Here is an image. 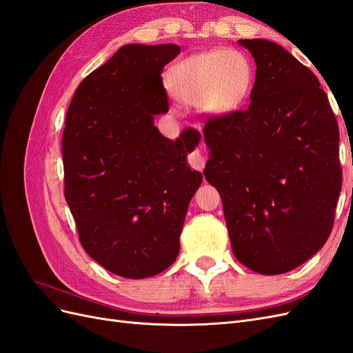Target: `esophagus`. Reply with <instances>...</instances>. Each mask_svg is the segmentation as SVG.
<instances>
[{
  "instance_id": "1",
  "label": "esophagus",
  "mask_w": 353,
  "mask_h": 353,
  "mask_svg": "<svg viewBox=\"0 0 353 353\" xmlns=\"http://www.w3.org/2000/svg\"><path fill=\"white\" fill-rule=\"evenodd\" d=\"M206 159L208 157H206V153H205V150H203V148H197V150H194L188 157L190 165L193 166V168H196V169H199V170H201L203 168H205Z\"/></svg>"
}]
</instances>
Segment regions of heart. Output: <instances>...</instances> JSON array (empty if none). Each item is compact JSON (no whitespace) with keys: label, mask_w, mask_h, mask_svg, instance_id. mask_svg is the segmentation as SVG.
<instances>
[{"label":"heart","mask_w":353,"mask_h":353,"mask_svg":"<svg viewBox=\"0 0 353 353\" xmlns=\"http://www.w3.org/2000/svg\"><path fill=\"white\" fill-rule=\"evenodd\" d=\"M250 61L237 50H212L188 57L170 73L174 97L203 113H231L244 103L252 88Z\"/></svg>","instance_id":"heart-1"}]
</instances>
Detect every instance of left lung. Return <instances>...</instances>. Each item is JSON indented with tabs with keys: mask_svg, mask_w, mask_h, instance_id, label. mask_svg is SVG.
<instances>
[{
	"mask_svg": "<svg viewBox=\"0 0 353 353\" xmlns=\"http://www.w3.org/2000/svg\"><path fill=\"white\" fill-rule=\"evenodd\" d=\"M256 63L248 110L205 125V176L222 199L237 261L276 275L325 244L341 190L339 126L315 74L268 39H240Z\"/></svg>",
	"mask_w": 353,
	"mask_h": 353,
	"instance_id": "left-lung-1",
	"label": "left lung"
}]
</instances>
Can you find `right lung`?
<instances>
[{
    "label": "right lung",
    "instance_id": "add662e5",
    "mask_svg": "<svg viewBox=\"0 0 353 353\" xmlns=\"http://www.w3.org/2000/svg\"><path fill=\"white\" fill-rule=\"evenodd\" d=\"M175 44H128L90 73L66 114L65 197L82 248L108 271L140 280L169 268L203 175L187 163L200 132L176 141L154 126L169 110L160 74Z\"/></svg>",
    "mask_w": 353,
    "mask_h": 353
}]
</instances>
